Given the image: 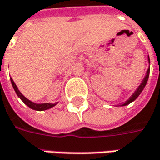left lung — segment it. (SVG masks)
Returning a JSON list of instances; mask_svg holds the SVG:
<instances>
[{"mask_svg": "<svg viewBox=\"0 0 160 160\" xmlns=\"http://www.w3.org/2000/svg\"><path fill=\"white\" fill-rule=\"evenodd\" d=\"M148 60H149V63H150V58H148ZM149 75H150V67H149L148 70H147L145 77H144V79L142 80V83L140 84V86L137 88V89L134 92V94L130 97V98L128 99V100H127V101H126L124 103H122V104H119V106H125V105H128V104H129L130 102H132L133 101H135V99L139 97V95L142 93V91L143 90L144 87L146 86V83H147L148 79H149Z\"/></svg>", "mask_w": 160, "mask_h": 160, "instance_id": "1", "label": "left lung"}]
</instances>
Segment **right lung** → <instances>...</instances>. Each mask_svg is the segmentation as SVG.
Listing matches in <instances>:
<instances>
[{
	"instance_id": "1",
	"label": "right lung",
	"mask_w": 160,
	"mask_h": 160,
	"mask_svg": "<svg viewBox=\"0 0 160 160\" xmlns=\"http://www.w3.org/2000/svg\"><path fill=\"white\" fill-rule=\"evenodd\" d=\"M10 81H11V84L13 86V88H14V90L16 91L18 97H19L20 99L25 102L28 107H30L31 109H32V110H35V111H45V110H48V109L52 108L53 106H55V105L58 103V102H56V103H49V102H48V103H35V102H32V101L28 100L26 97H24V96L21 94V92L18 90V88L17 85L15 84L14 80H12V78H10Z\"/></svg>"
}]
</instances>
